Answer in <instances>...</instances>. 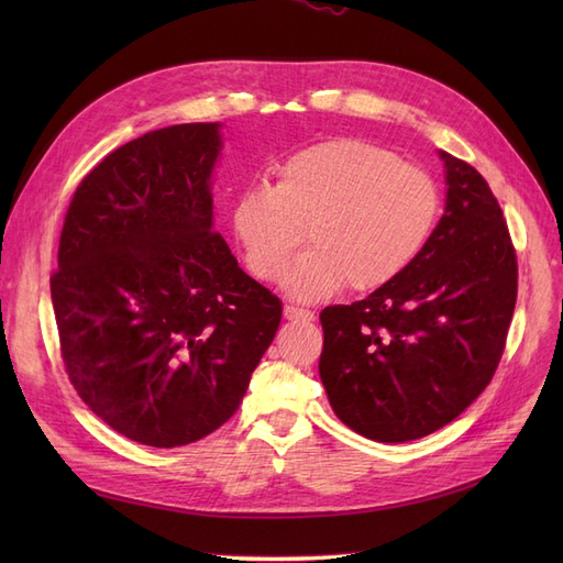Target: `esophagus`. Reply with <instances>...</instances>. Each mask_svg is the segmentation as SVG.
I'll list each match as a JSON object with an SVG mask.
<instances>
[{"mask_svg":"<svg viewBox=\"0 0 563 563\" xmlns=\"http://www.w3.org/2000/svg\"><path fill=\"white\" fill-rule=\"evenodd\" d=\"M284 317H286L288 321H312V319H314V312L296 308V305H284Z\"/></svg>","mask_w":563,"mask_h":563,"instance_id":"34e87169","label":"esophagus"}]
</instances>
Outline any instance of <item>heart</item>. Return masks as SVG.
<instances>
[{
	"mask_svg": "<svg viewBox=\"0 0 563 563\" xmlns=\"http://www.w3.org/2000/svg\"><path fill=\"white\" fill-rule=\"evenodd\" d=\"M439 216L437 183L395 152L360 139L305 147L282 162L277 183L236 195L232 230L253 277L275 279L311 228L316 246L282 273L298 300L347 282L373 291L397 279L428 244Z\"/></svg>",
	"mask_w": 563,
	"mask_h": 563,
	"instance_id": "heart-1",
	"label": "heart"
}]
</instances>
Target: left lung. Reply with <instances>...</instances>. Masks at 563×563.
Masks as SVG:
<instances>
[{
	"mask_svg": "<svg viewBox=\"0 0 563 563\" xmlns=\"http://www.w3.org/2000/svg\"><path fill=\"white\" fill-rule=\"evenodd\" d=\"M446 207L418 258L364 300L319 314V376L350 430L383 444L428 437L482 395L517 302V255L474 166L439 150Z\"/></svg>",
	"mask_w": 563,
	"mask_h": 563,
	"instance_id": "left-lung-1",
	"label": "left lung"
}]
</instances>
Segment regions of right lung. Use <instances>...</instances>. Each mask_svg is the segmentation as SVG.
<instances>
[{
  "label": "right lung",
  "instance_id": "obj_1",
  "mask_svg": "<svg viewBox=\"0 0 563 563\" xmlns=\"http://www.w3.org/2000/svg\"><path fill=\"white\" fill-rule=\"evenodd\" d=\"M220 124L150 131L100 162L67 209L51 277L60 354L112 430L174 449L240 408L282 321L213 232Z\"/></svg>",
  "mask_w": 563,
  "mask_h": 563
}]
</instances>
